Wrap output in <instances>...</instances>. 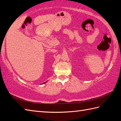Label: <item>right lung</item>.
Instances as JSON below:
<instances>
[{
    "label": "right lung",
    "instance_id": "1",
    "mask_svg": "<svg viewBox=\"0 0 121 121\" xmlns=\"http://www.w3.org/2000/svg\"><path fill=\"white\" fill-rule=\"evenodd\" d=\"M46 82H47V81H46V82H44V83H42V84H44V83H46Z\"/></svg>",
    "mask_w": 121,
    "mask_h": 121
}]
</instances>
